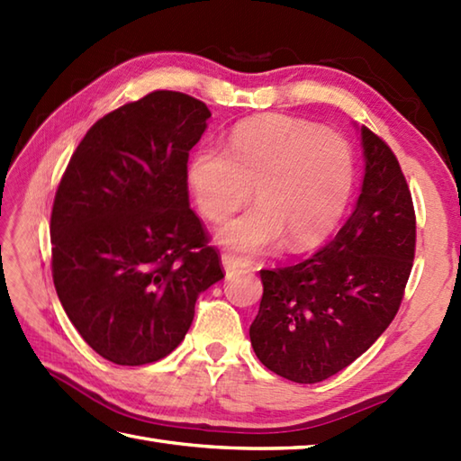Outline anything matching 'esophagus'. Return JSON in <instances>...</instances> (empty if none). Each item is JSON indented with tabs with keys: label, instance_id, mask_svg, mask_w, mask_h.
<instances>
[{
	"label": "esophagus",
	"instance_id": "1",
	"mask_svg": "<svg viewBox=\"0 0 461 461\" xmlns=\"http://www.w3.org/2000/svg\"><path fill=\"white\" fill-rule=\"evenodd\" d=\"M221 266L225 273H231L241 267H248L249 261L241 256H236V253H221Z\"/></svg>",
	"mask_w": 461,
	"mask_h": 461
}]
</instances>
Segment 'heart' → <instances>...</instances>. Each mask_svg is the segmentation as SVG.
I'll use <instances>...</instances> for the list:
<instances>
[{"instance_id":"heart-1","label":"heart","mask_w":461,"mask_h":461,"mask_svg":"<svg viewBox=\"0 0 461 461\" xmlns=\"http://www.w3.org/2000/svg\"><path fill=\"white\" fill-rule=\"evenodd\" d=\"M185 180L210 221L230 218L249 202L253 188L256 208L218 230L225 246L261 253L283 240L287 249L303 251L337 228L355 190L357 162L340 134L266 114L240 122L225 150L198 146Z\"/></svg>"}]
</instances>
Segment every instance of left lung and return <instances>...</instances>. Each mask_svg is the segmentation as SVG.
<instances>
[{"label": "left lung", "instance_id": "left-lung-1", "mask_svg": "<svg viewBox=\"0 0 461 461\" xmlns=\"http://www.w3.org/2000/svg\"><path fill=\"white\" fill-rule=\"evenodd\" d=\"M365 180L330 243L297 266L261 269L251 347L276 375L315 384L366 352L396 317L416 253L412 194L390 146L360 126Z\"/></svg>", "mask_w": 461, "mask_h": 461}]
</instances>
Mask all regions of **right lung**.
Returning <instances> with one entry per match:
<instances>
[{"label": "right lung", "mask_w": 461, "mask_h": 461, "mask_svg": "<svg viewBox=\"0 0 461 461\" xmlns=\"http://www.w3.org/2000/svg\"><path fill=\"white\" fill-rule=\"evenodd\" d=\"M210 116L190 95L149 93L96 121L59 182L57 295L86 345L114 365L170 355L192 325L195 299L225 276L185 180Z\"/></svg>", "instance_id": "1"}]
</instances>
